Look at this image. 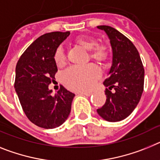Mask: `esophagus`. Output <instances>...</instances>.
Instances as JSON below:
<instances>
[{
    "label": "esophagus",
    "mask_w": 160,
    "mask_h": 160,
    "mask_svg": "<svg viewBox=\"0 0 160 160\" xmlns=\"http://www.w3.org/2000/svg\"><path fill=\"white\" fill-rule=\"evenodd\" d=\"M80 95H84V96H87V97H89V96L92 95L91 92H80Z\"/></svg>",
    "instance_id": "obj_1"
}]
</instances>
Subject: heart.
I'll list each match as a JSON object with an SVG mask.
<instances>
[{"mask_svg":"<svg viewBox=\"0 0 160 160\" xmlns=\"http://www.w3.org/2000/svg\"><path fill=\"white\" fill-rule=\"evenodd\" d=\"M76 42L90 51V58L98 63H105L109 56V48L105 44H97V40L91 37L81 36ZM54 61L58 67H63L66 63V56L62 47L56 48L54 53ZM101 72L93 64L85 67H72L63 75V82L67 88L73 91L86 92L93 88L99 79Z\"/></svg>","mask_w":160,"mask_h":160,"instance_id":"heart-1","label":"heart"}]
</instances>
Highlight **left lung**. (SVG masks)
Here are the masks:
<instances>
[{"label": "left lung", "mask_w": 160, "mask_h": 160, "mask_svg": "<svg viewBox=\"0 0 160 160\" xmlns=\"http://www.w3.org/2000/svg\"><path fill=\"white\" fill-rule=\"evenodd\" d=\"M97 28L104 30L110 40L113 63L103 83L106 101L97 111L108 122H119L126 118L139 102L144 87L143 65L137 48L126 36L109 26Z\"/></svg>", "instance_id": "8db88e82"}]
</instances>
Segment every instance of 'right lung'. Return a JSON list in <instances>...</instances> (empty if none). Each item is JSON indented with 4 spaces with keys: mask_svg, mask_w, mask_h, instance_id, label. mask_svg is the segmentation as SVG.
<instances>
[{
    "mask_svg": "<svg viewBox=\"0 0 160 160\" xmlns=\"http://www.w3.org/2000/svg\"><path fill=\"white\" fill-rule=\"evenodd\" d=\"M70 32H51L38 37L16 65L14 88L29 120L44 129L61 126L68 118L75 94L61 85L55 95L48 85L58 71L54 53Z\"/></svg>",
    "mask_w": 160,
    "mask_h": 160,
    "instance_id": "add662e5",
    "label": "right lung"
}]
</instances>
